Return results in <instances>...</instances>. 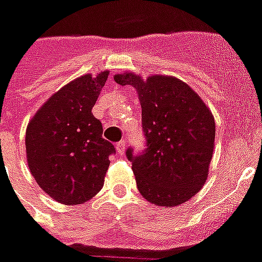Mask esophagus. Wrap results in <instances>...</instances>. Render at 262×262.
I'll use <instances>...</instances> for the list:
<instances>
[{
	"instance_id": "1",
	"label": "esophagus",
	"mask_w": 262,
	"mask_h": 262,
	"mask_svg": "<svg viewBox=\"0 0 262 262\" xmlns=\"http://www.w3.org/2000/svg\"><path fill=\"white\" fill-rule=\"evenodd\" d=\"M125 145H126V144H125V141L117 142V145H116V150H117V152L120 153V155H122V153L125 152Z\"/></svg>"
}]
</instances>
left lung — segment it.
Returning a JSON list of instances; mask_svg holds the SVG:
<instances>
[{
  "label": "left lung",
  "mask_w": 262,
  "mask_h": 262,
  "mask_svg": "<svg viewBox=\"0 0 262 262\" xmlns=\"http://www.w3.org/2000/svg\"><path fill=\"white\" fill-rule=\"evenodd\" d=\"M114 80L135 87L141 103L145 149H126L138 190L153 205H182L207 179L215 140L211 112L188 84L172 76L144 80L117 74Z\"/></svg>",
  "instance_id": "obj_1"
}]
</instances>
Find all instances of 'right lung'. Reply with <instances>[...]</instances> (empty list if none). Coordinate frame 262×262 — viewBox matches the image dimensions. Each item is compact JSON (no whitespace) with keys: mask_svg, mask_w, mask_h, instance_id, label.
Returning <instances> with one entry per match:
<instances>
[{"mask_svg":"<svg viewBox=\"0 0 262 262\" xmlns=\"http://www.w3.org/2000/svg\"><path fill=\"white\" fill-rule=\"evenodd\" d=\"M109 72L83 75L57 91L27 127L28 165L42 190L64 205H80L103 186L109 156L116 152L102 137L94 107Z\"/></svg>","mask_w":262,"mask_h":262,"instance_id":"obj_1","label":"right lung"}]
</instances>
